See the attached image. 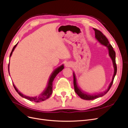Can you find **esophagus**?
Wrapping results in <instances>:
<instances>
[{
  "label": "esophagus",
  "mask_w": 128,
  "mask_h": 128,
  "mask_svg": "<svg viewBox=\"0 0 128 128\" xmlns=\"http://www.w3.org/2000/svg\"><path fill=\"white\" fill-rule=\"evenodd\" d=\"M66 66L67 67H69V66H70V64H66Z\"/></svg>",
  "instance_id": "1"
}]
</instances>
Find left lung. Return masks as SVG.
<instances>
[{
  "instance_id": "1",
  "label": "left lung",
  "mask_w": 128,
  "mask_h": 128,
  "mask_svg": "<svg viewBox=\"0 0 128 128\" xmlns=\"http://www.w3.org/2000/svg\"><path fill=\"white\" fill-rule=\"evenodd\" d=\"M94 32H95V37L96 39L98 40V41L100 42V44L106 46V47L108 48V52H109V56L112 59V61H113V66H114V75L113 76V78H112V82H110V86H108L107 90L103 92L100 93V94H91V95L86 94V93L83 92L78 87V86H77V82H76L77 80H76V78L75 77V73L73 72L74 86V89H75V92L80 98H82L84 100H94V99H96L98 98H99V97H100V96H102L105 94H106L108 92V91L110 90V88L112 84H113L114 77H115V76L116 75V72H117V66H116V60H115V52L114 51L113 47H112V45L110 44V42H108V40H107V38L106 37V36H104V34L101 32H100V31H99V30H97L96 29H95V28H94Z\"/></svg>"
}]
</instances>
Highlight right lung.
<instances>
[{
    "instance_id": "obj_1",
    "label": "right lung",
    "mask_w": 128,
    "mask_h": 128,
    "mask_svg": "<svg viewBox=\"0 0 128 128\" xmlns=\"http://www.w3.org/2000/svg\"><path fill=\"white\" fill-rule=\"evenodd\" d=\"M18 43L15 45L14 48L12 49V51L10 54V57L11 56L12 54V53L13 52V51L14 50L15 48H16V46L17 45ZM9 64L10 63L8 64V72H9ZM64 68V66L62 64L59 67H58L57 68H56V69L54 70V71L52 72L51 75H50V77H49V80H48V84L47 86H46V88L44 89V90L42 91V94H40L38 96H26L24 94H22L21 92H20L18 91V90L16 88L15 86L14 85L13 83V85L14 86V88L15 89V90L18 93V94L20 95V96H21L22 97L26 99H28L31 102H41L44 101V100L48 99V98H50V96L51 95V94H52V88H53V82L54 80V79L55 78V77H56V76L58 74V73L59 72H60L61 71H62L63 70V69Z\"/></svg>"
}]
</instances>
